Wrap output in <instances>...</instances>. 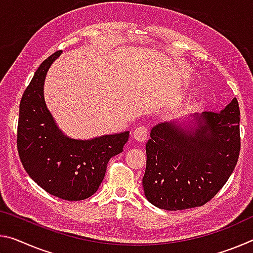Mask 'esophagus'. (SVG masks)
Listing matches in <instances>:
<instances>
[{
  "label": "esophagus",
  "mask_w": 253,
  "mask_h": 253,
  "mask_svg": "<svg viewBox=\"0 0 253 253\" xmlns=\"http://www.w3.org/2000/svg\"><path fill=\"white\" fill-rule=\"evenodd\" d=\"M148 136V129L146 126H138L134 131V135L132 137L138 142H144V140L147 139Z\"/></svg>",
  "instance_id": "34e87169"
}]
</instances>
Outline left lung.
I'll list each match as a JSON object with an SVG mask.
<instances>
[{
	"label": "left lung",
	"instance_id": "obj_1",
	"mask_svg": "<svg viewBox=\"0 0 253 253\" xmlns=\"http://www.w3.org/2000/svg\"><path fill=\"white\" fill-rule=\"evenodd\" d=\"M195 128L162 123L146 144L143 187L155 207L177 211L202 207L219 192L237 165L240 109L237 98L221 113L196 114Z\"/></svg>",
	"mask_w": 253,
	"mask_h": 253
}]
</instances>
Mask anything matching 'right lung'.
<instances>
[{
	"mask_svg": "<svg viewBox=\"0 0 253 253\" xmlns=\"http://www.w3.org/2000/svg\"><path fill=\"white\" fill-rule=\"evenodd\" d=\"M62 51L41 63L20 104L18 151L24 169L38 185L66 201L90 198L105 177L107 164L123 152L129 131L81 140L59 129L45 106L44 79Z\"/></svg>",
	"mask_w": 253,
	"mask_h": 253,
	"instance_id": "add662e5",
	"label": "right lung"
}]
</instances>
